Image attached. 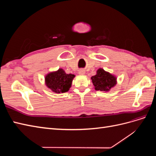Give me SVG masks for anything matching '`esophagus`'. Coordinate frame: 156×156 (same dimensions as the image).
<instances>
[{
	"label": "esophagus",
	"mask_w": 156,
	"mask_h": 156,
	"mask_svg": "<svg viewBox=\"0 0 156 156\" xmlns=\"http://www.w3.org/2000/svg\"><path fill=\"white\" fill-rule=\"evenodd\" d=\"M84 73H85V71H84V69H81L79 70V75H84Z\"/></svg>",
	"instance_id": "34e87169"
}]
</instances>
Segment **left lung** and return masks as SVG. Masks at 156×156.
<instances>
[{
    "label": "left lung",
    "mask_w": 156,
    "mask_h": 156,
    "mask_svg": "<svg viewBox=\"0 0 156 156\" xmlns=\"http://www.w3.org/2000/svg\"><path fill=\"white\" fill-rule=\"evenodd\" d=\"M96 90L108 91L116 83V79L109 73L101 68L97 71L96 75L91 77Z\"/></svg>",
    "instance_id": "8db88e82"
}]
</instances>
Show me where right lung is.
Instances as JSON below:
<instances>
[{"instance_id":"obj_1","label":"right lung","mask_w":156,"mask_h":156,"mask_svg":"<svg viewBox=\"0 0 156 156\" xmlns=\"http://www.w3.org/2000/svg\"><path fill=\"white\" fill-rule=\"evenodd\" d=\"M75 75L66 74L62 69L49 73L45 77V83L48 88L56 93L66 92L69 90Z\"/></svg>"}]
</instances>
